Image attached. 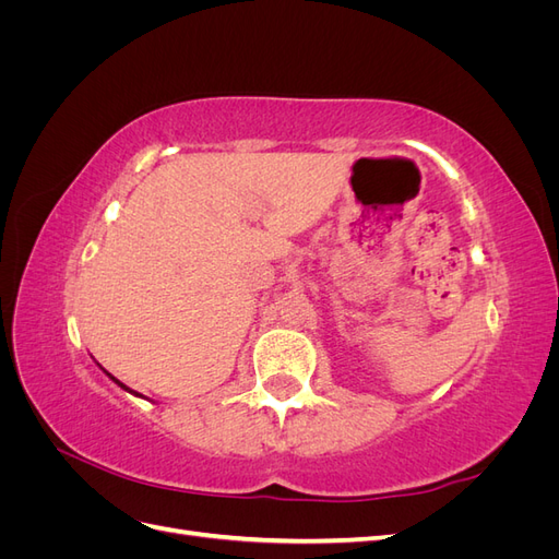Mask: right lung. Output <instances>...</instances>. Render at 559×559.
I'll return each instance as SVG.
<instances>
[{
  "instance_id": "right-lung-1",
  "label": "right lung",
  "mask_w": 559,
  "mask_h": 559,
  "mask_svg": "<svg viewBox=\"0 0 559 559\" xmlns=\"http://www.w3.org/2000/svg\"><path fill=\"white\" fill-rule=\"evenodd\" d=\"M107 376H109V373H107ZM109 378H111V376H109ZM111 380H114L118 386H121V389H126V392H130V394H134V396H142V394H138V392H132V389H130V386H126L123 382H118L116 378H111ZM142 399H144V396H142Z\"/></svg>"
}]
</instances>
